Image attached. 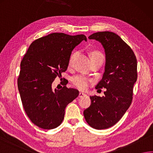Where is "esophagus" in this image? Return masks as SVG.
<instances>
[{
	"label": "esophagus",
	"mask_w": 153,
	"mask_h": 153,
	"mask_svg": "<svg viewBox=\"0 0 153 153\" xmlns=\"http://www.w3.org/2000/svg\"><path fill=\"white\" fill-rule=\"evenodd\" d=\"M85 96H86V94H85V93H81V92H80V93H79V97L80 98H82V97H85Z\"/></svg>",
	"instance_id": "obj_1"
}]
</instances>
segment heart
I'll list each match as a JSON object with an SVG mask.
<instances>
[{"label":"heart","mask_w":153,"mask_h":153,"mask_svg":"<svg viewBox=\"0 0 153 153\" xmlns=\"http://www.w3.org/2000/svg\"><path fill=\"white\" fill-rule=\"evenodd\" d=\"M75 55H76V53H74L72 54L70 60H69V63H70V64L72 62V61H73V60L74 58ZM91 59H99L103 60V56L102 54L99 51H93L91 53ZM71 81H72V83H73V85L74 86H76V88L80 89V90H86V89L88 88V84L89 82H90V80L84 75L79 74V75H76V76H74L73 77H72Z\"/></svg>","instance_id":"obj_1"}]
</instances>
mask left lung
I'll return each instance as SVG.
<instances>
[{
    "mask_svg": "<svg viewBox=\"0 0 153 153\" xmlns=\"http://www.w3.org/2000/svg\"><path fill=\"white\" fill-rule=\"evenodd\" d=\"M88 39L99 41L105 49V73L95 88L106 91L102 97L91 96V105L83 113L91 127L101 130L119 122L130 106L137 79V60L131 48L112 32H98Z\"/></svg>",
    "mask_w": 153,
    "mask_h": 153,
    "instance_id": "left-lung-1",
    "label": "left lung"
}]
</instances>
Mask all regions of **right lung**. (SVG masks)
<instances>
[{"mask_svg": "<svg viewBox=\"0 0 153 153\" xmlns=\"http://www.w3.org/2000/svg\"><path fill=\"white\" fill-rule=\"evenodd\" d=\"M82 41L84 34L71 36L54 33L31 43L21 62L18 88L27 116L43 129L59 126L65 117V108L79 96L75 88L53 90L56 76L67 71L72 51Z\"/></svg>", "mask_w": 153, "mask_h": 153, "instance_id": "add662e5", "label": "right lung"}]
</instances>
